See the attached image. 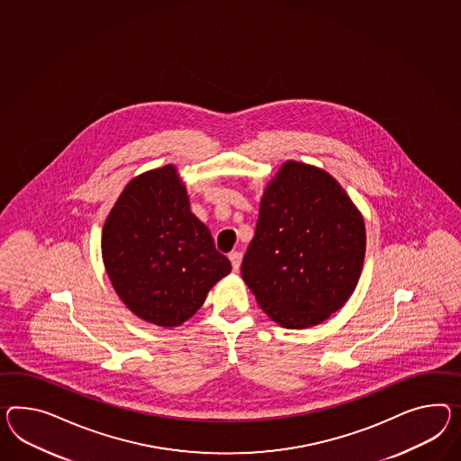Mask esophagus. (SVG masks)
<instances>
[{"instance_id":"obj_1","label":"esophagus","mask_w":461,"mask_h":461,"mask_svg":"<svg viewBox=\"0 0 461 461\" xmlns=\"http://www.w3.org/2000/svg\"><path fill=\"white\" fill-rule=\"evenodd\" d=\"M229 259H230V264H232V269H234V271H239L240 262H242V254L234 250V252H230V254H229Z\"/></svg>"}]
</instances>
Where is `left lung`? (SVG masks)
I'll return each mask as SVG.
<instances>
[{"instance_id":"8db88e82","label":"left lung","mask_w":461,"mask_h":461,"mask_svg":"<svg viewBox=\"0 0 461 461\" xmlns=\"http://www.w3.org/2000/svg\"><path fill=\"white\" fill-rule=\"evenodd\" d=\"M366 250L365 222L328 172L285 162L260 201L242 277L277 324L326 321L353 294Z\"/></svg>"}]
</instances>
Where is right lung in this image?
<instances>
[{
  "mask_svg": "<svg viewBox=\"0 0 461 461\" xmlns=\"http://www.w3.org/2000/svg\"><path fill=\"white\" fill-rule=\"evenodd\" d=\"M102 256L125 306L164 328L192 318L232 269L211 230L190 212L172 166L145 172L122 192L104 225Z\"/></svg>",
  "mask_w": 461,
  "mask_h": 461,
  "instance_id": "right-lung-1",
  "label": "right lung"
}]
</instances>
